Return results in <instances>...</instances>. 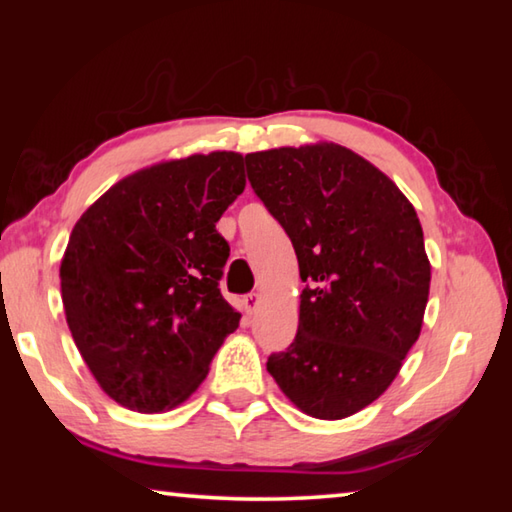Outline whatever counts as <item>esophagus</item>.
Listing matches in <instances>:
<instances>
[{"mask_svg": "<svg viewBox=\"0 0 512 512\" xmlns=\"http://www.w3.org/2000/svg\"><path fill=\"white\" fill-rule=\"evenodd\" d=\"M257 305H259V293H248V296L244 298L246 314H253V311L257 309Z\"/></svg>", "mask_w": 512, "mask_h": 512, "instance_id": "1", "label": "esophagus"}]
</instances>
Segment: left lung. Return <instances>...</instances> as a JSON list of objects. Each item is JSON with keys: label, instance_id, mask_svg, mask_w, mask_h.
Wrapping results in <instances>:
<instances>
[{"label": "left lung", "instance_id": "1", "mask_svg": "<svg viewBox=\"0 0 512 512\" xmlns=\"http://www.w3.org/2000/svg\"><path fill=\"white\" fill-rule=\"evenodd\" d=\"M246 171L305 282L296 339L266 368L311 418H348L391 386L420 336L431 266L418 214L339 144L248 153Z\"/></svg>", "mask_w": 512, "mask_h": 512}]
</instances>
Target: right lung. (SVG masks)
Here are the masks:
<instances>
[{
  "label": "right lung",
  "instance_id": "right-lung-1",
  "mask_svg": "<svg viewBox=\"0 0 512 512\" xmlns=\"http://www.w3.org/2000/svg\"><path fill=\"white\" fill-rule=\"evenodd\" d=\"M244 187V155H189L119 180L76 221L60 264L67 325L117 404L185 402L239 327L219 289L230 246L216 221Z\"/></svg>",
  "mask_w": 512,
  "mask_h": 512
}]
</instances>
